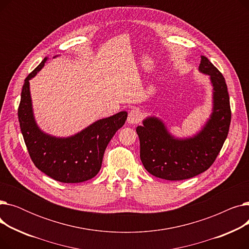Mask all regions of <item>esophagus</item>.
<instances>
[{"label":"esophagus","instance_id":"esophagus-1","mask_svg":"<svg viewBox=\"0 0 249 249\" xmlns=\"http://www.w3.org/2000/svg\"><path fill=\"white\" fill-rule=\"evenodd\" d=\"M141 119H142L141 112L138 109L134 108V109H132L131 111L129 112L127 121H128L129 124H137Z\"/></svg>","mask_w":249,"mask_h":249}]
</instances>
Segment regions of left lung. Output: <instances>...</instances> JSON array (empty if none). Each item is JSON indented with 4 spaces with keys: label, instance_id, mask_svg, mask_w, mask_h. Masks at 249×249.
<instances>
[{
    "label": "left lung",
    "instance_id": "8db88e82",
    "mask_svg": "<svg viewBox=\"0 0 249 249\" xmlns=\"http://www.w3.org/2000/svg\"><path fill=\"white\" fill-rule=\"evenodd\" d=\"M199 71L209 75L213 88L212 112L201 130L193 136H174L159 117L149 116L137 126L140 160L152 176L181 180L198 176L215 161L227 138L231 122L225 78L206 56L201 55Z\"/></svg>",
    "mask_w": 249,
    "mask_h": 249
}]
</instances>
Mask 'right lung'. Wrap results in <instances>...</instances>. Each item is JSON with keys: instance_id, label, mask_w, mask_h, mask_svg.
Listing matches in <instances>:
<instances>
[{"instance_id": "1", "label": "right lung", "mask_w": 249, "mask_h": 249, "mask_svg": "<svg viewBox=\"0 0 249 249\" xmlns=\"http://www.w3.org/2000/svg\"><path fill=\"white\" fill-rule=\"evenodd\" d=\"M47 59L45 57L24 82L18 109L21 132L38 169L60 182H83L100 172L104 152L117 130L125 124L127 112L121 111L97 120L68 137L44 132L35 120L29 81L42 70Z\"/></svg>"}]
</instances>
